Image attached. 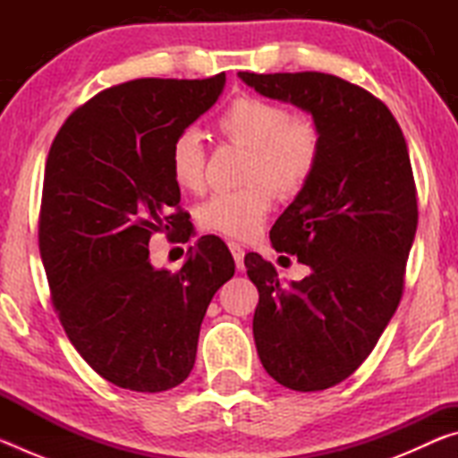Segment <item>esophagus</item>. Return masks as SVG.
<instances>
[{"label":"esophagus","instance_id":"obj_1","mask_svg":"<svg viewBox=\"0 0 458 458\" xmlns=\"http://www.w3.org/2000/svg\"><path fill=\"white\" fill-rule=\"evenodd\" d=\"M228 248H230L232 257H234L236 268H238V270H242V268H244V248L240 246L238 242H228Z\"/></svg>","mask_w":458,"mask_h":458}]
</instances>
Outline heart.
<instances>
[{
    "instance_id": "1",
    "label": "heart",
    "mask_w": 458,
    "mask_h": 458,
    "mask_svg": "<svg viewBox=\"0 0 458 458\" xmlns=\"http://www.w3.org/2000/svg\"><path fill=\"white\" fill-rule=\"evenodd\" d=\"M232 141L250 147L244 180L238 190L216 191L199 208L201 228L214 234L248 240L259 234L270 208L273 190L294 196L311 180L321 153V135L309 117H291L275 100L242 95L218 117ZM169 169L182 190L204 188V147L196 129H185L169 149Z\"/></svg>"
}]
</instances>
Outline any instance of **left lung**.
<instances>
[{
	"instance_id": "left-lung-1",
	"label": "left lung",
	"mask_w": 458,
	"mask_h": 458,
	"mask_svg": "<svg viewBox=\"0 0 458 458\" xmlns=\"http://www.w3.org/2000/svg\"><path fill=\"white\" fill-rule=\"evenodd\" d=\"M259 95L311 114L321 153L311 180L278 216L270 242L311 273L278 283L246 254L259 289L252 333L278 384L317 392L361 366L396 313L418 208L406 139L382 100L323 72H238Z\"/></svg>"
}]
</instances>
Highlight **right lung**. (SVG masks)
Here are the masks:
<instances>
[{
    "instance_id": "right-lung-1",
    "label": "right lung",
    "mask_w": 458,
    "mask_h": 458,
    "mask_svg": "<svg viewBox=\"0 0 458 458\" xmlns=\"http://www.w3.org/2000/svg\"><path fill=\"white\" fill-rule=\"evenodd\" d=\"M224 87V72L119 84L76 108L50 147L40 257L54 307L82 360L125 390L164 392L190 376L206 309L234 275L228 248L206 236L180 273L149 260L153 232L180 222L169 149Z\"/></svg>"
}]
</instances>
